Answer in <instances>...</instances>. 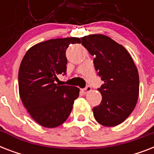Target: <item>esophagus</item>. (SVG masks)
<instances>
[{"mask_svg":"<svg viewBox=\"0 0 154 154\" xmlns=\"http://www.w3.org/2000/svg\"><path fill=\"white\" fill-rule=\"evenodd\" d=\"M90 91H91V87H90V86H87V87H85V89H82V92H83L85 94H88V93H89V92H90Z\"/></svg>","mask_w":154,"mask_h":154,"instance_id":"esophagus-1","label":"esophagus"}]
</instances>
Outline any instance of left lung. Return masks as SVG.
I'll list each match as a JSON object with an SVG mask.
<instances>
[{"instance_id":"8db88e82","label":"left lung","mask_w":154,"mask_h":154,"mask_svg":"<svg viewBox=\"0 0 154 154\" xmlns=\"http://www.w3.org/2000/svg\"><path fill=\"white\" fill-rule=\"evenodd\" d=\"M82 45L94 56V67L104 84L99 88L102 100L93 109L104 126H116L131 114L139 95L138 71L124 46L103 34L82 37Z\"/></svg>"}]
</instances>
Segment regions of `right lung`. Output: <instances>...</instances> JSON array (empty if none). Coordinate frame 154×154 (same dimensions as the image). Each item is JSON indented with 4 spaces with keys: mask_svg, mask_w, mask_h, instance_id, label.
I'll use <instances>...</instances> for the list:
<instances>
[{
    "mask_svg": "<svg viewBox=\"0 0 154 154\" xmlns=\"http://www.w3.org/2000/svg\"><path fill=\"white\" fill-rule=\"evenodd\" d=\"M81 43L79 37L51 39L31 47L24 56L18 73L19 94L32 118L42 126L55 128L67 120L80 89L56 84L65 74L66 49Z\"/></svg>",
    "mask_w": 154,
    "mask_h": 154,
    "instance_id": "add662e5",
    "label": "right lung"
}]
</instances>
